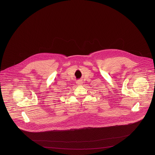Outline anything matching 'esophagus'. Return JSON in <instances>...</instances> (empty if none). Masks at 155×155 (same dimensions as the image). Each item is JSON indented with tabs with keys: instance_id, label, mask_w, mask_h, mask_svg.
<instances>
[{
	"instance_id": "34e87169",
	"label": "esophagus",
	"mask_w": 155,
	"mask_h": 155,
	"mask_svg": "<svg viewBox=\"0 0 155 155\" xmlns=\"http://www.w3.org/2000/svg\"><path fill=\"white\" fill-rule=\"evenodd\" d=\"M77 84L78 85H81L82 84V82L80 81V80H79V81H78L77 82Z\"/></svg>"
}]
</instances>
